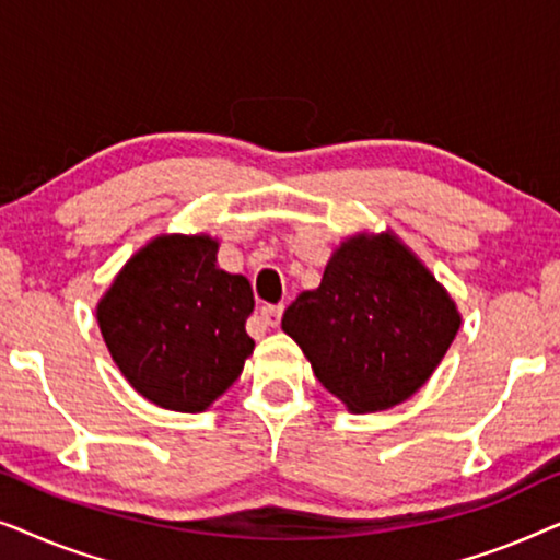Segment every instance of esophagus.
Segmentation results:
<instances>
[{"mask_svg":"<svg viewBox=\"0 0 560 560\" xmlns=\"http://www.w3.org/2000/svg\"><path fill=\"white\" fill-rule=\"evenodd\" d=\"M282 311H285L282 305H262V308H259V320H262L265 326H278Z\"/></svg>","mask_w":560,"mask_h":560,"instance_id":"esophagus-1","label":"esophagus"}]
</instances>
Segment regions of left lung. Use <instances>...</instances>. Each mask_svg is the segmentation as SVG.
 I'll return each instance as SVG.
<instances>
[{"instance_id": "8db88e82", "label": "left lung", "mask_w": 560, "mask_h": 560, "mask_svg": "<svg viewBox=\"0 0 560 560\" xmlns=\"http://www.w3.org/2000/svg\"><path fill=\"white\" fill-rule=\"evenodd\" d=\"M458 324L446 290L387 234L343 242L320 285L282 316L320 385L354 412L387 410L418 393Z\"/></svg>"}]
</instances>
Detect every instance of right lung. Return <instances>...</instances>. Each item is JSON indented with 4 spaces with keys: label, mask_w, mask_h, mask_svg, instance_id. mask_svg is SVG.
Segmentation results:
<instances>
[{
    "label": "right lung",
    "mask_w": 560,
    "mask_h": 560,
    "mask_svg": "<svg viewBox=\"0 0 560 560\" xmlns=\"http://www.w3.org/2000/svg\"><path fill=\"white\" fill-rule=\"evenodd\" d=\"M209 236H158L98 303V328L137 393L167 410L201 412L234 385L252 354L247 278L217 267Z\"/></svg>",
    "instance_id": "1"
}]
</instances>
